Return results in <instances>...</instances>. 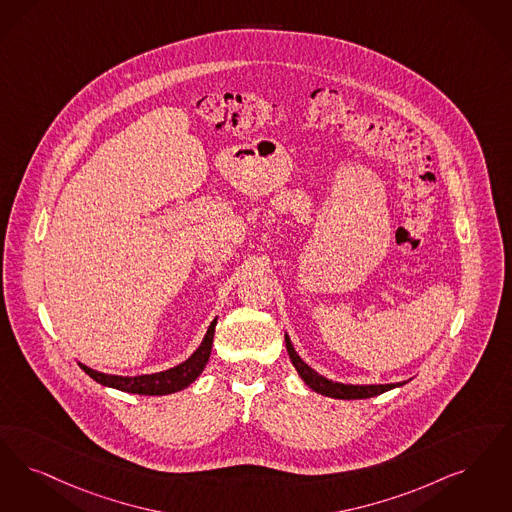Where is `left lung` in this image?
Here are the masks:
<instances>
[{"label": "left lung", "instance_id": "left-lung-1", "mask_svg": "<svg viewBox=\"0 0 512 512\" xmlns=\"http://www.w3.org/2000/svg\"><path fill=\"white\" fill-rule=\"evenodd\" d=\"M286 348L291 364L297 369V373L301 375V379L307 383L310 389L318 394H324L329 398H337V400H362V398H371V396H379L387 390L396 389L406 385V381L402 383H390V385H345V383H337V381H329L324 375L316 373L314 369L308 368L307 364L301 360V356L295 352V348L289 341V335L286 333Z\"/></svg>", "mask_w": 512, "mask_h": 512}]
</instances>
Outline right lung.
Returning a JSON list of instances; mask_svg holds the SVG:
<instances>
[{"mask_svg": "<svg viewBox=\"0 0 512 512\" xmlns=\"http://www.w3.org/2000/svg\"><path fill=\"white\" fill-rule=\"evenodd\" d=\"M215 326L217 318L209 324L207 333H205L202 345L194 350V354L184 360L183 364L175 368L165 369L160 373H150V375H135V377H122V375H108L95 369L87 368L80 364V368L97 383L110 389L123 390L131 394H144V396H162V394H173L179 390L186 389L192 385L200 373L204 371L205 364L209 360L211 347H213V335H215Z\"/></svg>", "mask_w": 512, "mask_h": 512, "instance_id": "1", "label": "right lung"}]
</instances>
